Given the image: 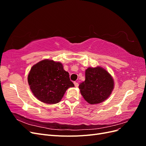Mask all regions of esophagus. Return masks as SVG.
I'll return each instance as SVG.
<instances>
[{
	"label": "esophagus",
	"mask_w": 146,
	"mask_h": 146,
	"mask_svg": "<svg viewBox=\"0 0 146 146\" xmlns=\"http://www.w3.org/2000/svg\"><path fill=\"white\" fill-rule=\"evenodd\" d=\"M74 83V85H75V86H76V87H78V83L75 82Z\"/></svg>",
	"instance_id": "esophagus-1"
}]
</instances>
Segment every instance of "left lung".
Segmentation results:
<instances>
[{
    "label": "left lung",
    "instance_id": "obj_1",
    "mask_svg": "<svg viewBox=\"0 0 146 146\" xmlns=\"http://www.w3.org/2000/svg\"><path fill=\"white\" fill-rule=\"evenodd\" d=\"M114 80L107 70L102 67L88 68L85 80L79 85L83 98L90 104L102 103L111 94Z\"/></svg>",
    "mask_w": 146,
    "mask_h": 146
}]
</instances>
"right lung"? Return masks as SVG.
I'll return each mask as SVG.
<instances>
[{
	"label": "right lung",
	"instance_id": "add662e5",
	"mask_svg": "<svg viewBox=\"0 0 146 146\" xmlns=\"http://www.w3.org/2000/svg\"><path fill=\"white\" fill-rule=\"evenodd\" d=\"M28 83L33 95L47 104L58 103L66 90L74 86L62 64L48 59L32 66L28 76Z\"/></svg>",
	"mask_w": 146,
	"mask_h": 146
}]
</instances>
